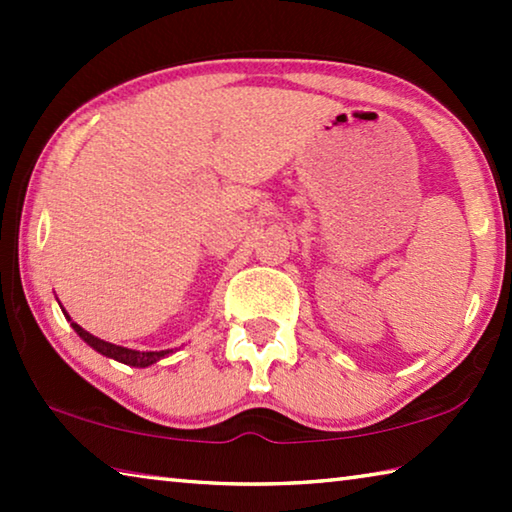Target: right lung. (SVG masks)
<instances>
[{
  "instance_id": "obj_1",
  "label": "right lung",
  "mask_w": 512,
  "mask_h": 512,
  "mask_svg": "<svg viewBox=\"0 0 512 512\" xmlns=\"http://www.w3.org/2000/svg\"><path fill=\"white\" fill-rule=\"evenodd\" d=\"M69 323H72L74 332L81 336V339L90 345V348H94L97 352H101L103 357L108 359H115L119 363H126V366H135V368H146L151 366V363L160 361L167 357V354L171 350H160V352H140V350H131V348H121V345H115V343H108L103 339H97V336H92L90 332H85V329L81 325H76L72 318L67 316Z\"/></svg>"
}]
</instances>
